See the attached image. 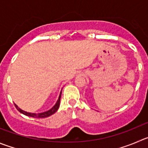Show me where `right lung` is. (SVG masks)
Instances as JSON below:
<instances>
[{"label":"right lung","mask_w":148,"mask_h":148,"mask_svg":"<svg viewBox=\"0 0 148 148\" xmlns=\"http://www.w3.org/2000/svg\"><path fill=\"white\" fill-rule=\"evenodd\" d=\"M61 94H62V91L60 92V96H59L58 99H57V102H56L55 105L54 106L52 107L50 110L47 111H45V112H40V113H34V112H26V111L23 110L21 108H19L16 104H14L15 107H16V109L18 110V111L21 112V113L24 114V115H27V116H29V117H33V118H38V119H41V118H47L50 115H53L54 113H55L57 111V110L59 109V107H60V98H61Z\"/></svg>","instance_id":"obj_1"}]
</instances>
